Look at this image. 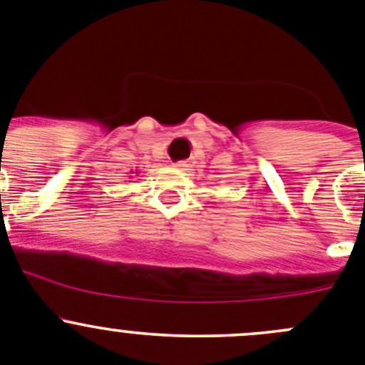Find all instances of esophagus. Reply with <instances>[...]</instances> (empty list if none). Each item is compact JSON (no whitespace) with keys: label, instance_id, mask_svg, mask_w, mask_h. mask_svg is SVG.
Here are the masks:
<instances>
[{"label":"esophagus","instance_id":"esophagus-1","mask_svg":"<svg viewBox=\"0 0 365 365\" xmlns=\"http://www.w3.org/2000/svg\"><path fill=\"white\" fill-rule=\"evenodd\" d=\"M173 168L188 170V161H177V163H173Z\"/></svg>","mask_w":365,"mask_h":365}]
</instances>
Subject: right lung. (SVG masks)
Instances as JSON below:
<instances>
[{"label":"right lung","instance_id":"obj_1","mask_svg":"<svg viewBox=\"0 0 365 365\" xmlns=\"http://www.w3.org/2000/svg\"><path fill=\"white\" fill-rule=\"evenodd\" d=\"M133 173H136V175H138V173H140V172H133Z\"/></svg>","mask_w":365,"mask_h":365}]
</instances>
